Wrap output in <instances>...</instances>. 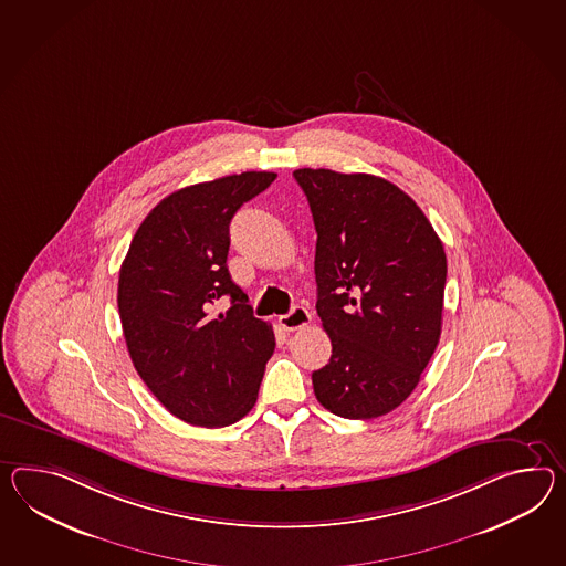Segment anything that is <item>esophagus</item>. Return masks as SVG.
Listing matches in <instances>:
<instances>
[{"label":"esophagus","instance_id":"obj_1","mask_svg":"<svg viewBox=\"0 0 566 566\" xmlns=\"http://www.w3.org/2000/svg\"><path fill=\"white\" fill-rule=\"evenodd\" d=\"M277 323H280V327L284 332H298V329H303V327L311 323V315H308V311L304 306L296 304V306H292L290 313L277 318Z\"/></svg>","mask_w":566,"mask_h":566}]
</instances>
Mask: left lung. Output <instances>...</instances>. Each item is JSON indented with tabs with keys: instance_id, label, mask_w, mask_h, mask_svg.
Instances as JSON below:
<instances>
[{
	"instance_id": "left-lung-1",
	"label": "left lung",
	"mask_w": 566,
	"mask_h": 566,
	"mask_svg": "<svg viewBox=\"0 0 566 566\" xmlns=\"http://www.w3.org/2000/svg\"><path fill=\"white\" fill-rule=\"evenodd\" d=\"M317 229V313L332 358L318 402L345 419L390 413L415 390L441 333L448 263L413 198L370 174L294 171Z\"/></svg>"
}]
</instances>
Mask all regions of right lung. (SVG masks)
Returning a JSON list of instances; mask_svg holds the SVG:
<instances>
[{"label":"right lung","mask_w":566,"mask_h":566,"mask_svg":"<svg viewBox=\"0 0 566 566\" xmlns=\"http://www.w3.org/2000/svg\"><path fill=\"white\" fill-rule=\"evenodd\" d=\"M276 174L243 171L169 193L140 222L118 277L126 347L181 421L224 428L253 409L276 339L227 268L234 212ZM229 297L227 314L213 304Z\"/></svg>","instance_id":"add662e5"}]
</instances>
